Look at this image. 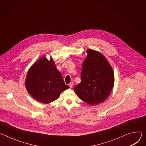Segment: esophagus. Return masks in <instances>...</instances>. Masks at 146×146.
Listing matches in <instances>:
<instances>
[{"label":"esophagus","mask_w":146,"mask_h":146,"mask_svg":"<svg viewBox=\"0 0 146 146\" xmlns=\"http://www.w3.org/2000/svg\"><path fill=\"white\" fill-rule=\"evenodd\" d=\"M69 86L70 88H72L73 87V82H70Z\"/></svg>","instance_id":"esophagus-1"}]
</instances>
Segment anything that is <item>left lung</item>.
<instances>
[{
    "label": "left lung",
    "instance_id": "8db88e82",
    "mask_svg": "<svg viewBox=\"0 0 146 146\" xmlns=\"http://www.w3.org/2000/svg\"><path fill=\"white\" fill-rule=\"evenodd\" d=\"M83 62L81 81L74 87L77 95L94 106L105 101L110 95L114 84V74L109 62L101 52L87 49Z\"/></svg>",
    "mask_w": 146,
    "mask_h": 146
}]
</instances>
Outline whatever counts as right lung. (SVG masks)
Segmentation results:
<instances>
[{
    "instance_id": "obj_1",
    "label": "right lung",
    "mask_w": 146,
    "mask_h": 146,
    "mask_svg": "<svg viewBox=\"0 0 146 146\" xmlns=\"http://www.w3.org/2000/svg\"><path fill=\"white\" fill-rule=\"evenodd\" d=\"M25 85L32 97L44 104L55 100L62 91L69 88L51 56L50 60L42 56L35 62L27 73Z\"/></svg>"
}]
</instances>
